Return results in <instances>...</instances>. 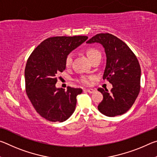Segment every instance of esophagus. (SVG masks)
I'll return each instance as SVG.
<instances>
[{"label":"esophagus","mask_w":157,"mask_h":157,"mask_svg":"<svg viewBox=\"0 0 157 157\" xmlns=\"http://www.w3.org/2000/svg\"><path fill=\"white\" fill-rule=\"evenodd\" d=\"M85 91L86 92L89 93V94H93V93H94L95 90L93 89H85Z\"/></svg>","instance_id":"esophagus-1"}]
</instances>
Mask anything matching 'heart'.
<instances>
[{
  "label": "heart",
  "mask_w": 157,
  "mask_h": 157,
  "mask_svg": "<svg viewBox=\"0 0 157 157\" xmlns=\"http://www.w3.org/2000/svg\"><path fill=\"white\" fill-rule=\"evenodd\" d=\"M86 53L89 59H91L96 55L100 54V52L95 48H88L86 50ZM72 60H73V53H70V54H68V56L66 58V66H70L71 62H72ZM90 79L91 78H87V77H82V78H81L80 79V82L84 84H89Z\"/></svg>",
  "instance_id": "b5f03b06"
}]
</instances>
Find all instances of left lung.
<instances>
[{
	"instance_id": "1",
	"label": "left lung",
	"mask_w": 157,
	"mask_h": 157,
	"mask_svg": "<svg viewBox=\"0 0 157 157\" xmlns=\"http://www.w3.org/2000/svg\"><path fill=\"white\" fill-rule=\"evenodd\" d=\"M87 44L99 43L105 48L107 62L103 79H107L113 88H99L103 100L98 109L109 117L122 115L134 104L140 89V64L136 55L128 46L118 37L109 33L93 36Z\"/></svg>"
}]
</instances>
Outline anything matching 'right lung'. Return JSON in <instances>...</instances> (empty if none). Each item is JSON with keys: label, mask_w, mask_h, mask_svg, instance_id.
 I'll list each match as a JSON object with an SVG mask.
<instances>
[{"label": "right lung", "mask_w": 157, "mask_h": 157, "mask_svg": "<svg viewBox=\"0 0 157 157\" xmlns=\"http://www.w3.org/2000/svg\"><path fill=\"white\" fill-rule=\"evenodd\" d=\"M88 36H54L42 41L29 57L25 68V91L36 112L51 122H63L73 113L82 89L57 88V74L66 58Z\"/></svg>", "instance_id": "right-lung-1"}]
</instances>
